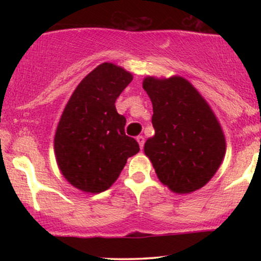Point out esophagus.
Returning <instances> with one entry per match:
<instances>
[{
  "label": "esophagus",
  "mask_w": 261,
  "mask_h": 261,
  "mask_svg": "<svg viewBox=\"0 0 261 261\" xmlns=\"http://www.w3.org/2000/svg\"><path fill=\"white\" fill-rule=\"evenodd\" d=\"M136 140H137V142H139L140 148L142 149L143 145H145V137H143V136H137V137H136Z\"/></svg>",
  "instance_id": "34e87169"
}]
</instances>
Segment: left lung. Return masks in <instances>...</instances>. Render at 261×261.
Returning a JSON list of instances; mask_svg holds the SVG:
<instances>
[{
	"instance_id": "1",
	"label": "left lung",
	"mask_w": 261,
	"mask_h": 261,
	"mask_svg": "<svg viewBox=\"0 0 261 261\" xmlns=\"http://www.w3.org/2000/svg\"><path fill=\"white\" fill-rule=\"evenodd\" d=\"M153 106L154 136L145 153L158 179L170 190L188 194L202 188L222 163L226 141L211 108L181 77L143 81Z\"/></svg>"
}]
</instances>
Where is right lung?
Instances as JSON below:
<instances>
[{
	"label": "right lung",
	"mask_w": 261,
	"mask_h": 261,
	"mask_svg": "<svg viewBox=\"0 0 261 261\" xmlns=\"http://www.w3.org/2000/svg\"><path fill=\"white\" fill-rule=\"evenodd\" d=\"M133 74L104 62L81 81L66 106L55 135L59 168L73 187L101 193L120 175L128 157L140 151L125 134L126 119L115 101Z\"/></svg>",
	"instance_id": "obj_1"
}]
</instances>
